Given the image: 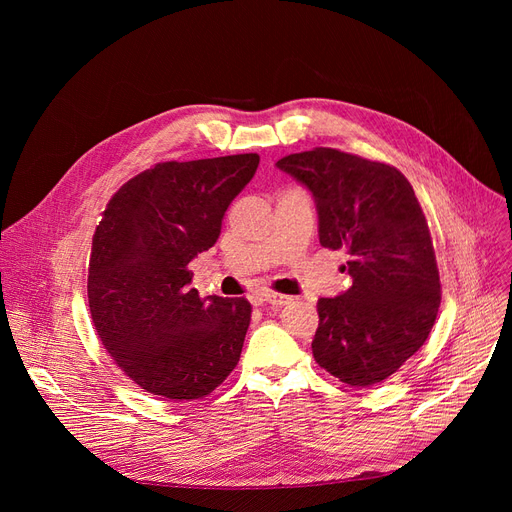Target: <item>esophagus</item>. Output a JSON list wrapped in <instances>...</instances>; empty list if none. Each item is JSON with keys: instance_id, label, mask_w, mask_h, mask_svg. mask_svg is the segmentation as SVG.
Instances as JSON below:
<instances>
[{"instance_id": "34e87169", "label": "esophagus", "mask_w": 512, "mask_h": 512, "mask_svg": "<svg viewBox=\"0 0 512 512\" xmlns=\"http://www.w3.org/2000/svg\"><path fill=\"white\" fill-rule=\"evenodd\" d=\"M263 301L270 303L274 307H282V305H288L292 299L286 297V294H278V292H265L263 294Z\"/></svg>"}]
</instances>
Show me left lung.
<instances>
[{
    "mask_svg": "<svg viewBox=\"0 0 512 512\" xmlns=\"http://www.w3.org/2000/svg\"><path fill=\"white\" fill-rule=\"evenodd\" d=\"M313 195L319 242L346 251L353 286L319 299L315 361L365 388L413 357L440 307L432 236L411 182L396 168L338 149L292 153L276 164Z\"/></svg>",
    "mask_w": 512,
    "mask_h": 512,
    "instance_id": "left-lung-1",
    "label": "left lung"
}]
</instances>
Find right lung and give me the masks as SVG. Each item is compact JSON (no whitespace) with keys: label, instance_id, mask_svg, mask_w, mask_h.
Wrapping results in <instances>:
<instances>
[{"label":"right lung","instance_id":"1","mask_svg":"<svg viewBox=\"0 0 512 512\" xmlns=\"http://www.w3.org/2000/svg\"><path fill=\"white\" fill-rule=\"evenodd\" d=\"M257 166V153L166 161L130 178L103 211L89 263L91 317L107 353L151 394L203 398L240 359L249 301L201 299L188 263L218 242Z\"/></svg>","mask_w":512,"mask_h":512}]
</instances>
